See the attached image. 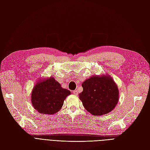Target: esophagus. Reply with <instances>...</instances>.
<instances>
[{"label": "esophagus", "instance_id": "34e87169", "mask_svg": "<svg viewBox=\"0 0 150 150\" xmlns=\"http://www.w3.org/2000/svg\"><path fill=\"white\" fill-rule=\"evenodd\" d=\"M73 94H75V95H78V90H74V91H73Z\"/></svg>", "mask_w": 150, "mask_h": 150}]
</instances>
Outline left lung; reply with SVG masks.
Returning <instances> with one entry per match:
<instances>
[{
  "instance_id": "obj_1",
  "label": "left lung",
  "mask_w": 150,
  "mask_h": 150,
  "mask_svg": "<svg viewBox=\"0 0 150 150\" xmlns=\"http://www.w3.org/2000/svg\"><path fill=\"white\" fill-rule=\"evenodd\" d=\"M79 97L84 108L94 116H102L114 110L119 101V90L110 75L93 76L82 84Z\"/></svg>"
}]
</instances>
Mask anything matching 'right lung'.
I'll return each mask as SVG.
<instances>
[{
  "mask_svg": "<svg viewBox=\"0 0 150 150\" xmlns=\"http://www.w3.org/2000/svg\"><path fill=\"white\" fill-rule=\"evenodd\" d=\"M71 91L62 88L53 77L39 79L31 93V103L39 112L54 115L59 111Z\"/></svg>",
  "mask_w": 150,
  "mask_h": 150,
  "instance_id": "add662e5",
  "label": "right lung"
}]
</instances>
